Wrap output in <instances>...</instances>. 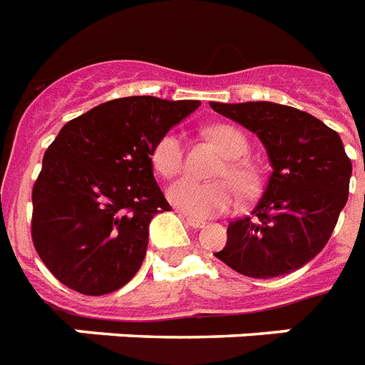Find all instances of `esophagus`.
I'll list each match as a JSON object with an SVG mask.
<instances>
[{"label":"esophagus","instance_id":"obj_1","mask_svg":"<svg viewBox=\"0 0 365 365\" xmlns=\"http://www.w3.org/2000/svg\"><path fill=\"white\" fill-rule=\"evenodd\" d=\"M180 216H182L183 220H185V222H187L189 227H193V229H202V227H205V225H206L205 220H197V217L187 216V214H185V212H180Z\"/></svg>","mask_w":365,"mask_h":365}]
</instances>
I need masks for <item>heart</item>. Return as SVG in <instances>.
Here are the masks:
<instances>
[{"instance_id": "b5f03b06", "label": "heart", "mask_w": 365, "mask_h": 365, "mask_svg": "<svg viewBox=\"0 0 365 365\" xmlns=\"http://www.w3.org/2000/svg\"><path fill=\"white\" fill-rule=\"evenodd\" d=\"M212 140L227 155V160L216 170L220 182L200 183L183 178L168 189V197L174 205L193 217H212L225 214L237 205L239 191L233 181L244 193L254 191L257 185L255 170L242 157L248 151V140L239 128L229 125H216L210 128ZM151 163L157 174L163 178L178 176L183 168V142L176 132H166L155 143Z\"/></svg>"}]
</instances>
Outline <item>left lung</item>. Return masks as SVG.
Instances as JSON below:
<instances>
[{
	"label": "left lung",
	"mask_w": 365,
	"mask_h": 365,
	"mask_svg": "<svg viewBox=\"0 0 365 365\" xmlns=\"http://www.w3.org/2000/svg\"><path fill=\"white\" fill-rule=\"evenodd\" d=\"M210 106L257 134L272 166L252 216L229 223L227 244L214 255L252 278L299 269L322 252L349 199L352 163L339 134L289 106Z\"/></svg>",
	"instance_id": "obj_1"
}]
</instances>
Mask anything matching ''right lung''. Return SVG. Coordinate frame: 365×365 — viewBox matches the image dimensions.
Returning a JSON list of instances; mask_svg holds the SVG:
<instances>
[{
  "mask_svg": "<svg viewBox=\"0 0 365 365\" xmlns=\"http://www.w3.org/2000/svg\"><path fill=\"white\" fill-rule=\"evenodd\" d=\"M199 106L128 96L62 126L31 191V240L64 286L104 295L136 274L149 222L170 210L153 178L155 143Z\"/></svg>",
  "mask_w": 365,
  "mask_h": 365,
  "instance_id": "obj_1",
  "label": "right lung"
}]
</instances>
